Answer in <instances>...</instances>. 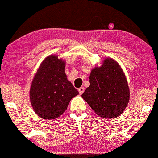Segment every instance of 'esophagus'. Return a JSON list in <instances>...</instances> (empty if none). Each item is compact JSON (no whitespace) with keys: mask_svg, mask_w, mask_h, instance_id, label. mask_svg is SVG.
I'll return each mask as SVG.
<instances>
[{"mask_svg":"<svg viewBox=\"0 0 158 158\" xmlns=\"http://www.w3.org/2000/svg\"><path fill=\"white\" fill-rule=\"evenodd\" d=\"M79 90V94H82L83 92L85 91V88H83V87H81V88H79V90Z\"/></svg>","mask_w":158,"mask_h":158,"instance_id":"1","label":"esophagus"}]
</instances>
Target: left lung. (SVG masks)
<instances>
[{
  "label": "left lung",
  "mask_w": 158,
  "mask_h": 158,
  "mask_svg": "<svg viewBox=\"0 0 158 158\" xmlns=\"http://www.w3.org/2000/svg\"><path fill=\"white\" fill-rule=\"evenodd\" d=\"M97 115L105 119L123 113L130 98L126 77L115 60L107 58L90 72V86L81 95Z\"/></svg>",
  "instance_id": "obj_1"
}]
</instances>
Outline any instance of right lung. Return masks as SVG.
<instances>
[{"label": "right lung", "instance_id": "right-lung-1", "mask_svg": "<svg viewBox=\"0 0 158 158\" xmlns=\"http://www.w3.org/2000/svg\"><path fill=\"white\" fill-rule=\"evenodd\" d=\"M65 61L50 55L40 64L32 79L30 99L34 111L41 118L55 119L67 110L72 98L79 94L64 71Z\"/></svg>", "mask_w": 158, "mask_h": 158}]
</instances>
